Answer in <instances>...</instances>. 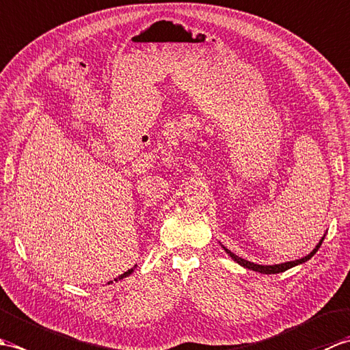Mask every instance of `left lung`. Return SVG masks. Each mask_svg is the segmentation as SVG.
<instances>
[{
	"instance_id": "8db88e82",
	"label": "left lung",
	"mask_w": 350,
	"mask_h": 350,
	"mask_svg": "<svg viewBox=\"0 0 350 350\" xmlns=\"http://www.w3.org/2000/svg\"><path fill=\"white\" fill-rule=\"evenodd\" d=\"M323 239H325V236L322 237L321 239V242H319L317 245H316V248L310 252L308 256H306V257H302V258H299V260H293V262H286V263H280V265H272V266H263V265H256V263H251V262H248V260H245V258H241L239 256H236V254H233L232 251L230 250H227L226 247H222L226 250V252L227 254L232 257L236 263H239L241 266H243V267H247V269H251V271H256V272H260V273H280V272H284V271H287V269H290V267H293V266H296V265H301V263H306L307 260H310L311 257H313L316 252H317V250L321 248V245H322V242H323Z\"/></svg>"
}]
</instances>
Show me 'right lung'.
Masks as SVG:
<instances>
[{
    "label": "right lung",
    "instance_id": "add662e5",
    "mask_svg": "<svg viewBox=\"0 0 350 350\" xmlns=\"http://www.w3.org/2000/svg\"><path fill=\"white\" fill-rule=\"evenodd\" d=\"M133 272V267H132V269H129L128 272H124V273H122L120 275V277H118V280H122V278H124V277H128V275H131ZM116 281H117V278H116Z\"/></svg>",
    "mask_w": 350,
    "mask_h": 350
}]
</instances>
